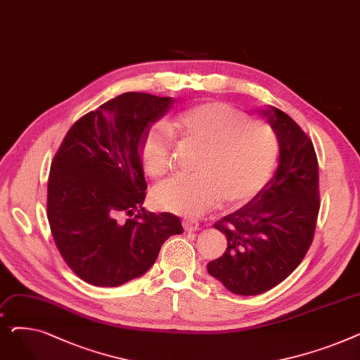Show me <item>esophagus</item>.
I'll use <instances>...</instances> for the list:
<instances>
[{"mask_svg": "<svg viewBox=\"0 0 360 360\" xmlns=\"http://www.w3.org/2000/svg\"><path fill=\"white\" fill-rule=\"evenodd\" d=\"M182 226H184L185 232H195L200 228V223L197 220H194V219H184Z\"/></svg>", "mask_w": 360, "mask_h": 360, "instance_id": "1", "label": "esophagus"}]
</instances>
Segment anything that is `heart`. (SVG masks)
<instances>
[{
	"instance_id": "b5f03b06",
	"label": "heart",
	"mask_w": 360,
	"mask_h": 360,
	"mask_svg": "<svg viewBox=\"0 0 360 360\" xmlns=\"http://www.w3.org/2000/svg\"><path fill=\"white\" fill-rule=\"evenodd\" d=\"M172 127L204 146L193 175H176L159 184L151 201L160 210L200 216L219 200L226 207L250 201L269 181L277 158V137L270 125L250 121L228 103L207 102L179 113ZM174 131L159 122L143 144L146 172L160 178L172 169Z\"/></svg>"
}]
</instances>
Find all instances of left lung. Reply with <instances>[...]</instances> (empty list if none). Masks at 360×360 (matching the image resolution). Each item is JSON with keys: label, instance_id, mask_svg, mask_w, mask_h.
<instances>
[{"label": "left lung", "instance_id": "obj_1", "mask_svg": "<svg viewBox=\"0 0 360 360\" xmlns=\"http://www.w3.org/2000/svg\"><path fill=\"white\" fill-rule=\"evenodd\" d=\"M278 140L274 176L242 209L214 228L226 235L224 254L207 270L235 295L267 292L293 273L307 255L319 212L318 160L311 139L283 110H261Z\"/></svg>", "mask_w": 360, "mask_h": 360}]
</instances>
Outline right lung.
<instances>
[{"instance_id": "obj_1", "label": "right lung", "mask_w": 360, "mask_h": 360, "mask_svg": "<svg viewBox=\"0 0 360 360\" xmlns=\"http://www.w3.org/2000/svg\"><path fill=\"white\" fill-rule=\"evenodd\" d=\"M172 98L128 91L67 132L48 178V221L67 266L89 285L117 288L153 266L179 217L144 210L143 144Z\"/></svg>"}]
</instances>
